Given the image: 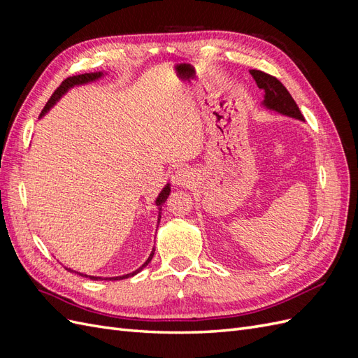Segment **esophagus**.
<instances>
[{"mask_svg": "<svg viewBox=\"0 0 358 358\" xmlns=\"http://www.w3.org/2000/svg\"><path fill=\"white\" fill-rule=\"evenodd\" d=\"M191 179H192V176H191V171H189V170H187L185 167H182V169L176 170L175 176H173V182H175L176 185H180V187H183V185H188V183L191 182Z\"/></svg>", "mask_w": 358, "mask_h": 358, "instance_id": "1", "label": "esophagus"}]
</instances>
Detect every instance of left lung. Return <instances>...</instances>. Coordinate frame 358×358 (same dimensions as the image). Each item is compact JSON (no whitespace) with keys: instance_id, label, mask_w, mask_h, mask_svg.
Here are the masks:
<instances>
[{"instance_id":"left-lung-1","label":"left lung","mask_w":358,"mask_h":358,"mask_svg":"<svg viewBox=\"0 0 358 358\" xmlns=\"http://www.w3.org/2000/svg\"><path fill=\"white\" fill-rule=\"evenodd\" d=\"M249 73L252 74L258 88L264 91L263 104L267 107V109L282 113L289 117L300 119V121H305L294 99H292L285 86L280 83L275 76H270L259 70H249Z\"/></svg>"}]
</instances>
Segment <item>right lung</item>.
Here are the masks:
<instances>
[{
    "label": "right lung",
    "mask_w": 358,
    "mask_h": 358,
    "mask_svg": "<svg viewBox=\"0 0 358 358\" xmlns=\"http://www.w3.org/2000/svg\"><path fill=\"white\" fill-rule=\"evenodd\" d=\"M103 76V73H85V74H76V76H70V78H67L66 80H64L58 88H57V91L52 94V96L49 99V101L46 103V106H45V109L41 110V113H40V116H43L45 115L50 107L55 104L61 96L66 94L70 88H73V86H76V85H83V83H88V82H92V80H96V79H100ZM169 194H170V185L167 183V185L164 187V189H162L161 192H159V196L157 197V200H155V204L158 206V224H159V218H161V206L166 203V200H167V197H169ZM154 252H155V249H152V252H150V255H149V258L146 259V263L142 266V267H138L136 272H133V273H128V275H124V276H117V278H106V279H113V280H117V279H125V278H129V276H134L136 273H138L140 270H143L148 264H149V262L150 259H152V257H154ZM67 270H70V268H67ZM71 272V270H70ZM80 276H86L88 278V275H82V273H79ZM91 279H94V280H99V279H101V278H99V276H90Z\"/></svg>",
    "instance_id": "obj_1"
}]
</instances>
